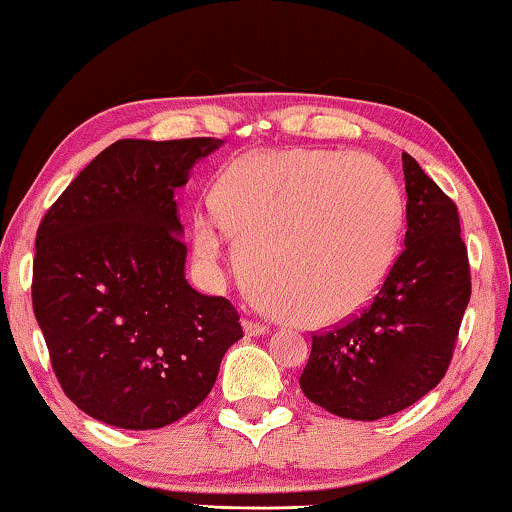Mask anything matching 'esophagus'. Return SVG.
Segmentation results:
<instances>
[{
    "label": "esophagus",
    "instance_id": "1",
    "mask_svg": "<svg viewBox=\"0 0 512 512\" xmlns=\"http://www.w3.org/2000/svg\"><path fill=\"white\" fill-rule=\"evenodd\" d=\"M243 331H246L248 336H264L269 327L264 325V322H255V320H243Z\"/></svg>",
    "mask_w": 512,
    "mask_h": 512
}]
</instances>
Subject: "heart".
Returning a JSON list of instances; mask_svg holds the SVG:
<instances>
[{"mask_svg": "<svg viewBox=\"0 0 512 512\" xmlns=\"http://www.w3.org/2000/svg\"><path fill=\"white\" fill-rule=\"evenodd\" d=\"M215 211L192 218V246L213 269L227 232L280 315L327 327L371 304L399 255L403 199L383 164L334 150H285L236 164Z\"/></svg>", "mask_w": 512, "mask_h": 512, "instance_id": "1", "label": "heart"}]
</instances>
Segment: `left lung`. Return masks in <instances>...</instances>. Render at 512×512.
I'll return each instance as SVG.
<instances>
[{
    "label": "left lung",
    "mask_w": 512,
    "mask_h": 512,
    "mask_svg": "<svg viewBox=\"0 0 512 512\" xmlns=\"http://www.w3.org/2000/svg\"><path fill=\"white\" fill-rule=\"evenodd\" d=\"M406 248L373 304L327 334H313L299 385L313 403L373 422L413 406L448 371L471 299V273L455 201L408 153Z\"/></svg>",
    "instance_id": "8db88e82"
}]
</instances>
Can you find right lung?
<instances>
[{"instance_id": "1", "label": "right lung", "mask_w": 512, "mask_h": 512, "mask_svg": "<svg viewBox=\"0 0 512 512\" xmlns=\"http://www.w3.org/2000/svg\"><path fill=\"white\" fill-rule=\"evenodd\" d=\"M220 139H122L43 215L32 306L62 390L120 429H160L208 397L243 338L225 297L185 280L174 192Z\"/></svg>"}]
</instances>
